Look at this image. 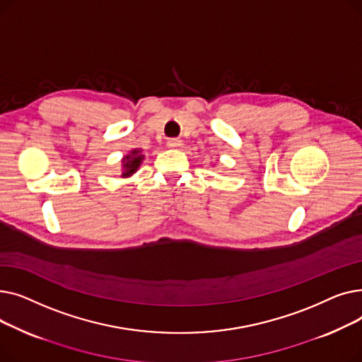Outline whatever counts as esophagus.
Masks as SVG:
<instances>
[{
	"label": "esophagus",
	"instance_id": "obj_1",
	"mask_svg": "<svg viewBox=\"0 0 362 362\" xmlns=\"http://www.w3.org/2000/svg\"><path fill=\"white\" fill-rule=\"evenodd\" d=\"M182 145H183V144H182V139H179V138H171V139L167 141V146L171 148V149H177V148H180Z\"/></svg>",
	"mask_w": 362,
	"mask_h": 362
}]
</instances>
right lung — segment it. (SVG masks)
<instances>
[{
    "label": "right lung",
    "mask_w": 362,
    "mask_h": 362,
    "mask_svg": "<svg viewBox=\"0 0 362 362\" xmlns=\"http://www.w3.org/2000/svg\"><path fill=\"white\" fill-rule=\"evenodd\" d=\"M142 160H144V156L141 154V149L130 151V154H127L123 158V161H122L123 163V173H122V176L123 177L132 176L139 168Z\"/></svg>",
    "instance_id": "right-lung-1"
}]
</instances>
